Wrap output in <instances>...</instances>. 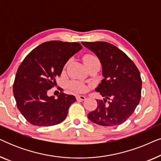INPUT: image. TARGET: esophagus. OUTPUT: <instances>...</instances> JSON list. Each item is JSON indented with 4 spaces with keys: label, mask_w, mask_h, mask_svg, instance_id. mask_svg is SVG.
<instances>
[{
    "label": "esophagus",
    "mask_w": 161,
    "mask_h": 161,
    "mask_svg": "<svg viewBox=\"0 0 161 161\" xmlns=\"http://www.w3.org/2000/svg\"><path fill=\"white\" fill-rule=\"evenodd\" d=\"M77 100H80V101H83L86 100V97L83 96V95H78L76 97Z\"/></svg>",
    "instance_id": "obj_1"
}]
</instances>
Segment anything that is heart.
<instances>
[{"label": "heart", "mask_w": 161, "mask_h": 161, "mask_svg": "<svg viewBox=\"0 0 161 161\" xmlns=\"http://www.w3.org/2000/svg\"><path fill=\"white\" fill-rule=\"evenodd\" d=\"M83 61L85 65L89 66L94 63H100L97 57L92 54H86L83 56ZM69 87L75 92H79V93H83L87 91V86L82 83L78 82V81H72L69 83Z\"/></svg>", "instance_id": "heart-1"}]
</instances>
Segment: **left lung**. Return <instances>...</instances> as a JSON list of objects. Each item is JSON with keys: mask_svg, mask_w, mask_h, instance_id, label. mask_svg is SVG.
Segmentation results:
<instances>
[{"mask_svg": "<svg viewBox=\"0 0 161 161\" xmlns=\"http://www.w3.org/2000/svg\"><path fill=\"white\" fill-rule=\"evenodd\" d=\"M82 45L100 59L104 77L95 89L104 98L97 100V107L89 113L88 118L101 126L122 124L140 102L142 81L139 70L124 52L112 44L83 42Z\"/></svg>", "mask_w": 161, "mask_h": 161, "instance_id": "left-lung-1", "label": "left lung"}]
</instances>
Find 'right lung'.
<instances>
[{
    "label": "right lung",
    "instance_id": "1",
    "mask_svg": "<svg viewBox=\"0 0 161 161\" xmlns=\"http://www.w3.org/2000/svg\"><path fill=\"white\" fill-rule=\"evenodd\" d=\"M81 48L78 42H46L31 50L19 65L13 94L17 108L31 125L52 126L67 117L75 97L61 92L58 99H55L47 93L56 84V78L60 76L70 57Z\"/></svg>",
    "mask_w": 161,
    "mask_h": 161
}]
</instances>
